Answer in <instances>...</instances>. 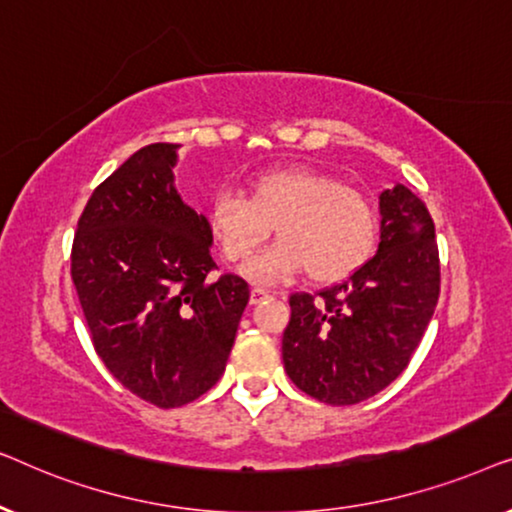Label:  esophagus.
<instances>
[{
    "label": "esophagus",
    "mask_w": 512,
    "mask_h": 512,
    "mask_svg": "<svg viewBox=\"0 0 512 512\" xmlns=\"http://www.w3.org/2000/svg\"><path fill=\"white\" fill-rule=\"evenodd\" d=\"M268 296H270L268 291L258 289V286H254V289H251V293H249V303H251V305H258V303H261V300H265Z\"/></svg>",
    "instance_id": "esophagus-1"
}]
</instances>
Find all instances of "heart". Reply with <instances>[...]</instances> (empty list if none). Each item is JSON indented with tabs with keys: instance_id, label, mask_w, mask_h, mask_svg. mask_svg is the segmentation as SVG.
<instances>
[{
	"instance_id": "1",
	"label": "heart",
	"mask_w": 512,
	"mask_h": 512,
	"mask_svg": "<svg viewBox=\"0 0 512 512\" xmlns=\"http://www.w3.org/2000/svg\"><path fill=\"white\" fill-rule=\"evenodd\" d=\"M207 219L216 247L230 263L254 254L275 226L279 242L242 270L261 284L303 270L314 284L340 282L368 261L380 230L366 193L303 165L258 174L247 184V198L219 191Z\"/></svg>"
}]
</instances>
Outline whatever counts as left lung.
Returning <instances> with one entry per match:
<instances>
[{"instance_id":"obj_1","label":"left lung","mask_w":512,"mask_h":512,"mask_svg":"<svg viewBox=\"0 0 512 512\" xmlns=\"http://www.w3.org/2000/svg\"><path fill=\"white\" fill-rule=\"evenodd\" d=\"M380 247L340 284L293 293L284 370L328 405H356L408 368L436 310L440 258L429 209L396 184L380 195Z\"/></svg>"}]
</instances>
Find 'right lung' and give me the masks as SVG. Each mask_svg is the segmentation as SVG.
Returning <instances> with one entry per match:
<instances>
[{
	"instance_id": "add662e5",
	"label": "right lung",
	"mask_w": 512,
	"mask_h": 512,
	"mask_svg": "<svg viewBox=\"0 0 512 512\" xmlns=\"http://www.w3.org/2000/svg\"><path fill=\"white\" fill-rule=\"evenodd\" d=\"M177 144H149L90 195L72 279L90 340L125 389L179 408L226 370L249 284L216 277L209 221L179 198Z\"/></svg>"
}]
</instances>
